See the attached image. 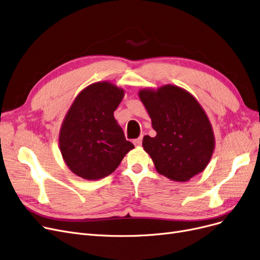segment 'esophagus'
Listing matches in <instances>:
<instances>
[{"mask_svg": "<svg viewBox=\"0 0 260 260\" xmlns=\"http://www.w3.org/2000/svg\"><path fill=\"white\" fill-rule=\"evenodd\" d=\"M133 142H134V144L136 145V146H140L141 143H142V137H139L137 139H135Z\"/></svg>", "mask_w": 260, "mask_h": 260, "instance_id": "esophagus-1", "label": "esophagus"}]
</instances>
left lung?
<instances>
[{"mask_svg":"<svg viewBox=\"0 0 260 260\" xmlns=\"http://www.w3.org/2000/svg\"><path fill=\"white\" fill-rule=\"evenodd\" d=\"M139 98L156 131L155 137H143L142 146L157 172L187 182L204 171L214 150V135L196 98L174 85L141 89Z\"/></svg>","mask_w":260,"mask_h":260,"instance_id":"left-lung-1","label":"left lung"}]
</instances>
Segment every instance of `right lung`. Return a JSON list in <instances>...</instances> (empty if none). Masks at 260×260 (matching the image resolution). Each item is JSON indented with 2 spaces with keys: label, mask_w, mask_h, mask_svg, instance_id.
<instances>
[{
  "label": "right lung",
  "mask_w": 260,
  "mask_h": 260,
  "mask_svg": "<svg viewBox=\"0 0 260 260\" xmlns=\"http://www.w3.org/2000/svg\"><path fill=\"white\" fill-rule=\"evenodd\" d=\"M124 90L110 82L89 85L75 98L59 131V150L70 170L96 180L114 172L134 144L114 117Z\"/></svg>",
  "instance_id": "right-lung-1"
}]
</instances>
